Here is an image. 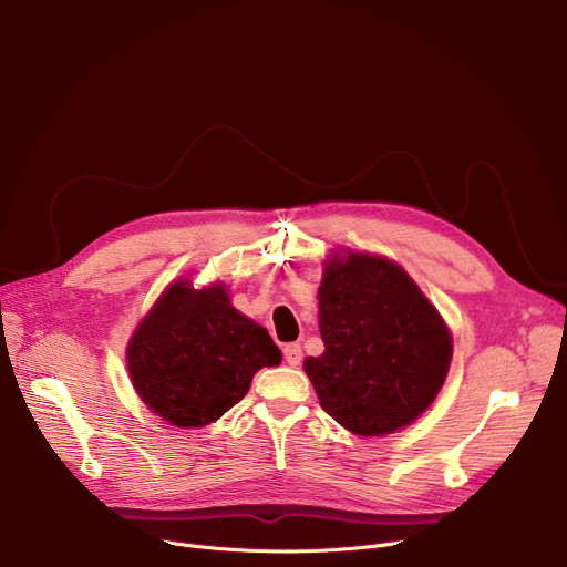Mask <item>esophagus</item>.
<instances>
[{"mask_svg": "<svg viewBox=\"0 0 567 567\" xmlns=\"http://www.w3.org/2000/svg\"><path fill=\"white\" fill-rule=\"evenodd\" d=\"M282 354H285V361H287L291 368L300 365V361H302V348H300L298 343H287V346L282 348Z\"/></svg>", "mask_w": 567, "mask_h": 567, "instance_id": "1", "label": "esophagus"}]
</instances>
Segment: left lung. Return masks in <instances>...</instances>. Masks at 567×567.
Masks as SVG:
<instances>
[{"label":"left lung","mask_w":567,"mask_h":567,"mask_svg":"<svg viewBox=\"0 0 567 567\" xmlns=\"http://www.w3.org/2000/svg\"><path fill=\"white\" fill-rule=\"evenodd\" d=\"M326 352L305 359L320 409L354 435L417 420L437 396L451 337L409 274L390 260H332L318 289Z\"/></svg>","instance_id":"left-lung-1"}]
</instances>
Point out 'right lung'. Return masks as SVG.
<instances>
[{
  "label": "right lung",
  "instance_id": "add662e5",
  "mask_svg": "<svg viewBox=\"0 0 567 567\" xmlns=\"http://www.w3.org/2000/svg\"><path fill=\"white\" fill-rule=\"evenodd\" d=\"M269 332L230 307L221 287L173 285L130 341L136 392L166 422L199 429L249 392L254 374L280 365Z\"/></svg>",
  "mask_w": 567,
  "mask_h": 567
}]
</instances>
